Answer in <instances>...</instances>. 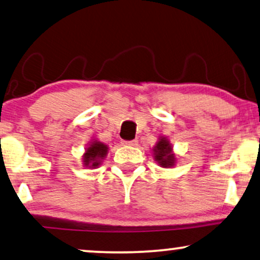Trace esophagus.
<instances>
[{
  "label": "esophagus",
  "instance_id": "obj_1",
  "mask_svg": "<svg viewBox=\"0 0 260 260\" xmlns=\"http://www.w3.org/2000/svg\"><path fill=\"white\" fill-rule=\"evenodd\" d=\"M123 144H125L126 146H131V147H137L138 140L137 139H134V140H131V141H123Z\"/></svg>",
  "mask_w": 260,
  "mask_h": 260
}]
</instances>
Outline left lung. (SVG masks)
<instances>
[{
    "mask_svg": "<svg viewBox=\"0 0 260 260\" xmlns=\"http://www.w3.org/2000/svg\"><path fill=\"white\" fill-rule=\"evenodd\" d=\"M152 153L154 160L160 167L171 168L175 166L178 161L177 154L173 152V146L168 140V138L164 137V135L159 137L155 146L152 148Z\"/></svg>",
    "mask_w": 260,
    "mask_h": 260,
    "instance_id": "8db88e82",
    "label": "left lung"
}]
</instances>
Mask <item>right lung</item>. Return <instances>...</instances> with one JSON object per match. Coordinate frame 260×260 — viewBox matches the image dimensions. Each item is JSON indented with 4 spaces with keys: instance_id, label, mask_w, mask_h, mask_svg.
I'll list each match as a JSON object with an SVG mask.
<instances>
[{
    "instance_id": "obj_1",
    "label": "right lung",
    "mask_w": 260,
    "mask_h": 260,
    "mask_svg": "<svg viewBox=\"0 0 260 260\" xmlns=\"http://www.w3.org/2000/svg\"><path fill=\"white\" fill-rule=\"evenodd\" d=\"M108 145L99 141L96 138L92 139L86 146L85 153L82 154V165L86 168H98L101 165L108 153Z\"/></svg>"
}]
</instances>
